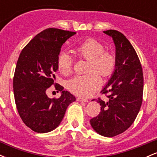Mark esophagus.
Returning <instances> with one entry per match:
<instances>
[{
  "label": "esophagus",
  "instance_id": "esophagus-1",
  "mask_svg": "<svg viewBox=\"0 0 157 157\" xmlns=\"http://www.w3.org/2000/svg\"><path fill=\"white\" fill-rule=\"evenodd\" d=\"M77 100L79 102H89V100H87V99H84V98H82V97H77Z\"/></svg>",
  "mask_w": 157,
  "mask_h": 157
}]
</instances>
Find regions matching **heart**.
Instances as JSON below:
<instances>
[{
	"label": "heart",
	"mask_w": 157,
	"mask_h": 157,
	"mask_svg": "<svg viewBox=\"0 0 157 157\" xmlns=\"http://www.w3.org/2000/svg\"><path fill=\"white\" fill-rule=\"evenodd\" d=\"M104 49L103 45L94 38L86 40L75 48L74 51L77 56L89 60V71L91 72L86 75H77L68 80L67 86L70 91L80 97H89L101 85V79L97 72L103 77L110 76L113 73L116 59L111 52ZM57 65L61 74L67 75L72 68V58L67 52H60Z\"/></svg>",
	"instance_id": "heart-1"
}]
</instances>
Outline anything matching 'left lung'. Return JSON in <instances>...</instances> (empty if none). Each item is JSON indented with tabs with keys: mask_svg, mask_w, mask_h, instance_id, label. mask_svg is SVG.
Listing matches in <instances>:
<instances>
[{
	"mask_svg": "<svg viewBox=\"0 0 157 157\" xmlns=\"http://www.w3.org/2000/svg\"><path fill=\"white\" fill-rule=\"evenodd\" d=\"M103 32L113 39L116 66L101 91L108 94V100L98 98L101 111L90 123L97 134L112 137L127 130L137 116L142 102L143 73L136 52L125 36L117 30Z\"/></svg>",
	"mask_w": 157,
	"mask_h": 157,
	"instance_id": "8db88e82",
	"label": "left lung"
}]
</instances>
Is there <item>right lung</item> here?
Returning <instances> with one entry per match:
<instances>
[{
    "instance_id": "obj_1",
    "label": "right lung",
    "mask_w": 157,
    "mask_h": 157,
    "mask_svg": "<svg viewBox=\"0 0 157 157\" xmlns=\"http://www.w3.org/2000/svg\"><path fill=\"white\" fill-rule=\"evenodd\" d=\"M76 32L49 28L40 32L21 51L13 78L15 104L25 125L37 133L50 132L60 124L74 95L63 91L50 99L46 90L55 84L57 57L63 44Z\"/></svg>"
}]
</instances>
